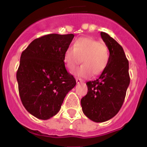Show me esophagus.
I'll list each match as a JSON object with an SVG mask.
<instances>
[{
	"mask_svg": "<svg viewBox=\"0 0 147 147\" xmlns=\"http://www.w3.org/2000/svg\"><path fill=\"white\" fill-rule=\"evenodd\" d=\"M76 82H77V84H79V83L83 82V80L80 78H76Z\"/></svg>",
	"mask_w": 147,
	"mask_h": 147,
	"instance_id": "esophagus-1",
	"label": "esophagus"
}]
</instances>
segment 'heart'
<instances>
[{
	"mask_svg": "<svg viewBox=\"0 0 147 147\" xmlns=\"http://www.w3.org/2000/svg\"><path fill=\"white\" fill-rule=\"evenodd\" d=\"M83 65L75 71L76 76L88 78L93 74L99 76L105 71L109 61V50L105 42L92 37L79 38L64 53L67 69L72 71L81 62Z\"/></svg>",
	"mask_w": 147,
	"mask_h": 147,
	"instance_id": "heart-1",
	"label": "heart"
}]
</instances>
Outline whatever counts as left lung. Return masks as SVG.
Instances as JSON below:
<instances>
[{"instance_id":"8db88e82","label":"left lung","mask_w":147,"mask_h":147,"mask_svg":"<svg viewBox=\"0 0 147 147\" xmlns=\"http://www.w3.org/2000/svg\"><path fill=\"white\" fill-rule=\"evenodd\" d=\"M100 36L109 49L108 64L98 79L86 83L88 93L81 100L83 113L97 123L118 113L130 80L129 62L122 47L107 33L100 32Z\"/></svg>"}]
</instances>
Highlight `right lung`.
Listing matches in <instances>:
<instances>
[{
  "mask_svg": "<svg viewBox=\"0 0 147 147\" xmlns=\"http://www.w3.org/2000/svg\"><path fill=\"white\" fill-rule=\"evenodd\" d=\"M73 38V34H48L33 40L22 53L17 71L20 97L36 118L48 120L55 115L76 86L64 63L65 51Z\"/></svg>",
  "mask_w": 147,
  "mask_h": 147,
  "instance_id": "right-lung-1",
  "label": "right lung"
}]
</instances>
